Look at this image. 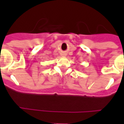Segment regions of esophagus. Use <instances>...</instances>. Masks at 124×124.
Segmentation results:
<instances>
[{
    "label": "esophagus",
    "instance_id": "1",
    "mask_svg": "<svg viewBox=\"0 0 124 124\" xmlns=\"http://www.w3.org/2000/svg\"><path fill=\"white\" fill-rule=\"evenodd\" d=\"M61 56H66V54L65 52H62Z\"/></svg>",
    "mask_w": 124,
    "mask_h": 124
}]
</instances>
